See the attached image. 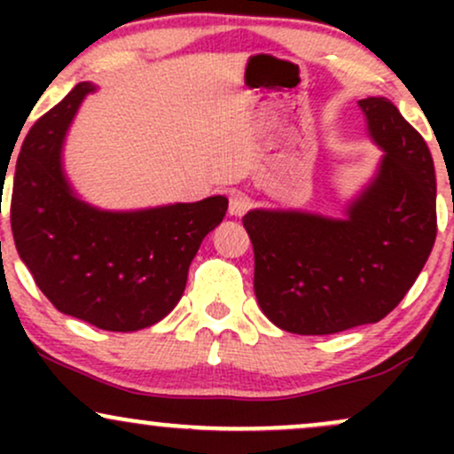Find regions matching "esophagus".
<instances>
[{
  "label": "esophagus",
  "mask_w": 454,
  "mask_h": 454,
  "mask_svg": "<svg viewBox=\"0 0 454 454\" xmlns=\"http://www.w3.org/2000/svg\"><path fill=\"white\" fill-rule=\"evenodd\" d=\"M247 209H249V198L245 196L243 192H232L231 205H228V213L234 217H241Z\"/></svg>",
  "instance_id": "1"
}]
</instances>
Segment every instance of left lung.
<instances>
[{
  "mask_svg": "<svg viewBox=\"0 0 454 454\" xmlns=\"http://www.w3.org/2000/svg\"><path fill=\"white\" fill-rule=\"evenodd\" d=\"M358 106L367 137L384 151L376 175L343 217L252 209L254 293L281 331L333 335L390 314L435 243V170L429 147L387 98Z\"/></svg>",
  "mask_w": 454,
  "mask_h": 454,
  "instance_id": "1",
  "label": "left lung"
}]
</instances>
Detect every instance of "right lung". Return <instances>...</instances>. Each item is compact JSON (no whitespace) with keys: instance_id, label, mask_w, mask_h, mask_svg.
Returning <instances> with one entry per match:
<instances>
[{"instance_id":"add662e5","label":"right lung","mask_w":454,"mask_h":454,"mask_svg":"<svg viewBox=\"0 0 454 454\" xmlns=\"http://www.w3.org/2000/svg\"><path fill=\"white\" fill-rule=\"evenodd\" d=\"M93 91V82H78L29 129L14 170L10 222L20 260L61 314L104 331H140L179 303L192 260L226 215L228 198L137 211L82 200L67 181L61 149Z\"/></svg>"}]
</instances>
